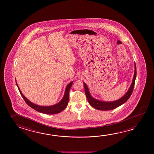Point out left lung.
Listing matches in <instances>:
<instances>
[{"label":"left lung","mask_w":154,"mask_h":154,"mask_svg":"<svg viewBox=\"0 0 154 154\" xmlns=\"http://www.w3.org/2000/svg\"><path fill=\"white\" fill-rule=\"evenodd\" d=\"M136 76V66L135 63V71H134L133 79L132 81L131 85L130 86V88H129L128 91H127V92L125 94V95H124V96L121 98L119 99L116 101H111V102L100 101L98 100H97L96 99L93 98L90 93L88 86L86 85V84L85 83H84L86 97L88 100V103L91 106H92L94 109L98 110L109 111V110H112V109H116V107L121 106V105L126 103L131 96L132 92L133 91L134 88Z\"/></svg>","instance_id":"left-lung-1"}]
</instances>
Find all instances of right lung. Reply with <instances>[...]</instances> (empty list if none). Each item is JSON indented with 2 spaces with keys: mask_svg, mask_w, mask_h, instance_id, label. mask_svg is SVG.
Here are the masks:
<instances>
[{
  "mask_svg": "<svg viewBox=\"0 0 154 154\" xmlns=\"http://www.w3.org/2000/svg\"><path fill=\"white\" fill-rule=\"evenodd\" d=\"M72 83H73V82H71L68 85L66 86L64 95L63 99L61 100L60 102L53 106H38L32 103L26 98L21 92V91H20V88L18 86V84L16 82L17 85L18 86V89L19 90L21 95L23 97V99H24L26 103L28 105V106H30V107H32V109L39 112L42 113L48 114H55L58 113L66 109V107L68 104L69 99V91L70 90L71 87L72 85Z\"/></svg>",
  "mask_w": 154,
  "mask_h": 154,
  "instance_id": "right-lung-1",
  "label": "right lung"
}]
</instances>
